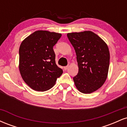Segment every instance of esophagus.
<instances>
[{
  "label": "esophagus",
  "instance_id": "obj_1",
  "mask_svg": "<svg viewBox=\"0 0 127 127\" xmlns=\"http://www.w3.org/2000/svg\"><path fill=\"white\" fill-rule=\"evenodd\" d=\"M68 65H67V66H65V67H64V70H67V68H68Z\"/></svg>",
  "mask_w": 127,
  "mask_h": 127
}]
</instances>
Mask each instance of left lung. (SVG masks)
<instances>
[{
	"label": "left lung",
	"instance_id": "1",
	"mask_svg": "<svg viewBox=\"0 0 127 127\" xmlns=\"http://www.w3.org/2000/svg\"><path fill=\"white\" fill-rule=\"evenodd\" d=\"M67 36L76 54L79 71L73 77L76 87L84 94L97 91L108 75L110 53L107 45L91 31L69 33Z\"/></svg>",
	"mask_w": 127,
	"mask_h": 127
}]
</instances>
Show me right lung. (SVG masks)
<instances>
[{"label": "right lung", "mask_w": 127, "mask_h": 127, "mask_svg": "<svg viewBox=\"0 0 127 127\" xmlns=\"http://www.w3.org/2000/svg\"><path fill=\"white\" fill-rule=\"evenodd\" d=\"M62 34L37 30L21 42L19 49V70L27 85L37 91L53 87L63 70L55 63L53 46Z\"/></svg>", "instance_id": "1"}]
</instances>
